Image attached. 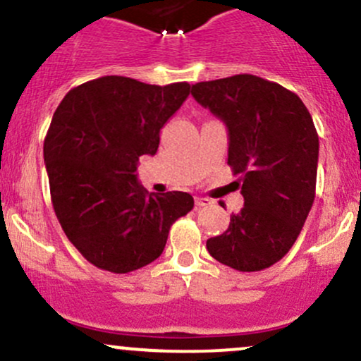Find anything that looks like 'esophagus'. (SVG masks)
<instances>
[{
	"label": "esophagus",
	"instance_id": "obj_1",
	"mask_svg": "<svg viewBox=\"0 0 361 361\" xmlns=\"http://www.w3.org/2000/svg\"><path fill=\"white\" fill-rule=\"evenodd\" d=\"M195 205H197V207H209V205H212V200H210V198H205V197H197V198H195Z\"/></svg>",
	"mask_w": 361,
	"mask_h": 361
}]
</instances>
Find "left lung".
Segmentation results:
<instances>
[{"label":"left lung","mask_w":361,"mask_h":361,"mask_svg":"<svg viewBox=\"0 0 361 361\" xmlns=\"http://www.w3.org/2000/svg\"><path fill=\"white\" fill-rule=\"evenodd\" d=\"M192 94L227 126V164L244 197L241 212L207 250L238 271L270 268L297 241L316 197L312 117L293 91L252 74L197 82Z\"/></svg>","instance_id":"left-lung-1"}]
</instances>
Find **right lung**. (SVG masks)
Returning a JSON list of instances; mask_svg holds the SVG:
<instances>
[{
	"mask_svg": "<svg viewBox=\"0 0 361 361\" xmlns=\"http://www.w3.org/2000/svg\"><path fill=\"white\" fill-rule=\"evenodd\" d=\"M190 88L103 76L73 88L54 114L44 139L54 212L100 270L128 273L152 263L173 222L193 209L190 193L149 195L135 175L139 157L156 154L161 128Z\"/></svg>",
	"mask_w": 361,
	"mask_h": 361,
	"instance_id": "obj_1",
	"label": "right lung"
}]
</instances>
